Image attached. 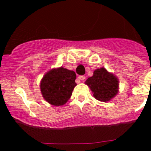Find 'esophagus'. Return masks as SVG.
Masks as SVG:
<instances>
[{"label":"esophagus","instance_id":"esophagus-1","mask_svg":"<svg viewBox=\"0 0 151 151\" xmlns=\"http://www.w3.org/2000/svg\"><path fill=\"white\" fill-rule=\"evenodd\" d=\"M78 78H79V80H84L85 79V77L83 75H81V76H79Z\"/></svg>","mask_w":151,"mask_h":151}]
</instances>
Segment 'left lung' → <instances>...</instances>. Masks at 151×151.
Here are the masks:
<instances>
[{
	"label": "left lung",
	"mask_w": 151,
	"mask_h": 151,
	"mask_svg": "<svg viewBox=\"0 0 151 151\" xmlns=\"http://www.w3.org/2000/svg\"><path fill=\"white\" fill-rule=\"evenodd\" d=\"M85 83L90 87L93 93V96L99 101L104 102L109 101L118 93V79L104 68L94 71L93 77H89Z\"/></svg>",
	"instance_id": "left-lung-1"
}]
</instances>
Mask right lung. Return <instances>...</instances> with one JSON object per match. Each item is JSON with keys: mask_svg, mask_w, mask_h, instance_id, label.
<instances>
[{"mask_svg": "<svg viewBox=\"0 0 151 151\" xmlns=\"http://www.w3.org/2000/svg\"><path fill=\"white\" fill-rule=\"evenodd\" d=\"M76 74L60 67L47 72L41 82V91L44 99L50 104L61 106L66 104L72 94Z\"/></svg>", "mask_w": 151, "mask_h": 151, "instance_id": "add662e5", "label": "right lung"}]
</instances>
